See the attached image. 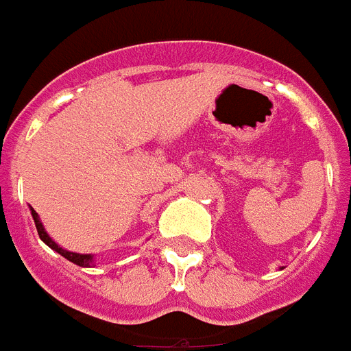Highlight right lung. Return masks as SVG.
Masks as SVG:
<instances>
[{
	"label": "right lung",
	"mask_w": 351,
	"mask_h": 351,
	"mask_svg": "<svg viewBox=\"0 0 351 351\" xmlns=\"http://www.w3.org/2000/svg\"><path fill=\"white\" fill-rule=\"evenodd\" d=\"M30 214H32V219H34V223H36V228H38L39 239L43 241L45 245L50 246L52 250L58 252L60 255H63L64 259H69L70 263H74V265L83 266V268H90V266H94V255L92 254H75V252H69V250H64V248H61V246L58 245V243H56V241L52 239L49 234H47V230H45L43 223H41V219H39V215L36 214V210L30 208Z\"/></svg>",
	"instance_id": "right-lung-1"
}]
</instances>
